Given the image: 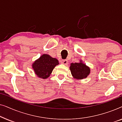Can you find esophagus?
<instances>
[{
	"mask_svg": "<svg viewBox=\"0 0 122 122\" xmlns=\"http://www.w3.org/2000/svg\"><path fill=\"white\" fill-rule=\"evenodd\" d=\"M61 63H62L63 64H64V65H67L68 63V61H66V60H61Z\"/></svg>",
	"mask_w": 122,
	"mask_h": 122,
	"instance_id": "obj_1",
	"label": "esophagus"
}]
</instances>
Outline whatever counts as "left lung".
<instances>
[{"mask_svg":"<svg viewBox=\"0 0 122 122\" xmlns=\"http://www.w3.org/2000/svg\"><path fill=\"white\" fill-rule=\"evenodd\" d=\"M69 69L73 77L76 79L86 78L91 73V69L81 60L79 63H71Z\"/></svg>","mask_w":122,"mask_h":122,"instance_id":"8db88e82","label":"left lung"}]
</instances>
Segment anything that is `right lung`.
Here are the masks:
<instances>
[{"mask_svg":"<svg viewBox=\"0 0 122 122\" xmlns=\"http://www.w3.org/2000/svg\"><path fill=\"white\" fill-rule=\"evenodd\" d=\"M59 64V61L56 58L44 54L34 61L32 68L38 77L46 79L50 76L55 66Z\"/></svg>","mask_w":122,"mask_h":122,"instance_id":"right-lung-1","label":"right lung"}]
</instances>
